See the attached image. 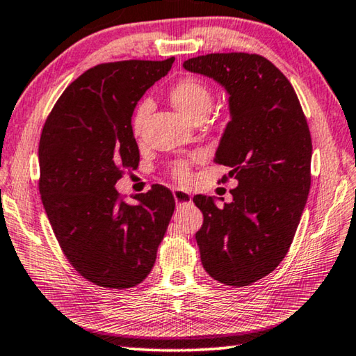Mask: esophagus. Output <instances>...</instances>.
<instances>
[{
	"label": "esophagus",
	"instance_id": "obj_1",
	"mask_svg": "<svg viewBox=\"0 0 356 356\" xmlns=\"http://www.w3.org/2000/svg\"><path fill=\"white\" fill-rule=\"evenodd\" d=\"M173 197L175 202H177L179 207H181V204H189L192 202V195L183 189H173Z\"/></svg>",
	"mask_w": 356,
	"mask_h": 356
}]
</instances>
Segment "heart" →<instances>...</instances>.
I'll use <instances>...</instances> for the list:
<instances>
[{"mask_svg":"<svg viewBox=\"0 0 356 356\" xmlns=\"http://www.w3.org/2000/svg\"><path fill=\"white\" fill-rule=\"evenodd\" d=\"M168 97H170L175 108L191 120H195L200 115H208L211 106H213V92H211L207 81L194 76V74H188V76L175 81L170 89H168ZM149 109H152V106L147 99L139 103L136 108L133 122H131V129H133L134 136H139L142 133L143 123L147 120ZM173 175L179 181H188L191 178L189 162H178L173 168Z\"/></svg>","mask_w":356,"mask_h":356,"instance_id":"obj_1","label":"heart"}]
</instances>
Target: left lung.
<instances>
[{"instance_id": "left-lung-1", "label": "left lung", "mask_w": 356, "mask_h": 356, "mask_svg": "<svg viewBox=\"0 0 356 356\" xmlns=\"http://www.w3.org/2000/svg\"><path fill=\"white\" fill-rule=\"evenodd\" d=\"M228 93L229 122L214 162L232 168L233 202L195 195L203 225L195 234L202 264L228 286H248L282 263L311 186L313 143L288 78L259 54L214 53L184 60Z\"/></svg>"}]
</instances>
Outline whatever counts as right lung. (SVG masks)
Listing matches in <instances>:
<instances>
[{
    "instance_id": "obj_1",
    "label": "right lung",
    "mask_w": 356,
    "mask_h": 356,
    "mask_svg": "<svg viewBox=\"0 0 356 356\" xmlns=\"http://www.w3.org/2000/svg\"><path fill=\"white\" fill-rule=\"evenodd\" d=\"M165 60H122L84 72L67 87L39 143L42 203L56 239L86 280L111 289L139 284L175 209L161 184L124 203L115 183L139 165L131 129L136 104L172 68Z\"/></svg>"
}]
</instances>
